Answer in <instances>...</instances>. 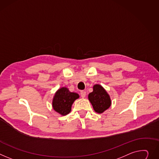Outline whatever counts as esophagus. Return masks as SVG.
Instances as JSON below:
<instances>
[{"instance_id":"obj_1","label":"esophagus","mask_w":159,"mask_h":159,"mask_svg":"<svg viewBox=\"0 0 159 159\" xmlns=\"http://www.w3.org/2000/svg\"><path fill=\"white\" fill-rule=\"evenodd\" d=\"M80 95H81V97L82 98H85V96H86V92L84 91H80Z\"/></svg>"}]
</instances>
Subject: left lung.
Masks as SVG:
<instances>
[{
	"label": "left lung",
	"mask_w": 159,
	"mask_h": 159,
	"mask_svg": "<svg viewBox=\"0 0 159 159\" xmlns=\"http://www.w3.org/2000/svg\"><path fill=\"white\" fill-rule=\"evenodd\" d=\"M88 99L94 111L102 113L111 106V99L106 90L99 84L93 86V91L89 94Z\"/></svg>",
	"instance_id": "1"
}]
</instances>
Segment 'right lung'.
Here are the masks:
<instances>
[{"instance_id":"obj_1","label":"right lung","mask_w":159,"mask_h":159,"mask_svg":"<svg viewBox=\"0 0 159 159\" xmlns=\"http://www.w3.org/2000/svg\"><path fill=\"white\" fill-rule=\"evenodd\" d=\"M79 98L77 93L70 92L66 88H61L56 92L53 98V109L61 115H66L71 111L72 104Z\"/></svg>"}]
</instances>
